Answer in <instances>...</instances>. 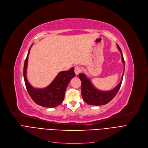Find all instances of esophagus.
Returning <instances> with one entry per match:
<instances>
[{
    "mask_svg": "<svg viewBox=\"0 0 148 148\" xmlns=\"http://www.w3.org/2000/svg\"><path fill=\"white\" fill-rule=\"evenodd\" d=\"M81 72V68L80 67H78V66H76V67H75V74L77 75L79 73H80Z\"/></svg>",
    "mask_w": 148,
    "mask_h": 148,
    "instance_id": "esophagus-1",
    "label": "esophagus"
}]
</instances>
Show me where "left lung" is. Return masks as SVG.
I'll return each mask as SVG.
<instances>
[{"label": "left lung", "instance_id": "8db88e82", "mask_svg": "<svg viewBox=\"0 0 148 148\" xmlns=\"http://www.w3.org/2000/svg\"><path fill=\"white\" fill-rule=\"evenodd\" d=\"M117 46H118V49L121 52L122 62H123L124 68H125V62L123 53H122L121 49L118 45H117ZM124 73V69L121 82L113 89L108 91H101L97 89L92 84L90 79L86 76V75L84 73H79V78L81 81V95H82V97L84 101L89 105L95 106L105 105L110 102L114 97L121 88Z\"/></svg>", "mask_w": 148, "mask_h": 148}]
</instances>
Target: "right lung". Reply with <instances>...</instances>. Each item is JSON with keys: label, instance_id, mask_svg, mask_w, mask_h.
<instances>
[{"label": "right lung", "instance_id": "obj_1", "mask_svg": "<svg viewBox=\"0 0 148 148\" xmlns=\"http://www.w3.org/2000/svg\"><path fill=\"white\" fill-rule=\"evenodd\" d=\"M30 48L29 49L24 65L23 75L25 87L30 97L35 103L43 107L54 108L62 103L67 86L70 80L75 76L74 68L72 67L67 71L59 72L53 82L47 88H34L28 82L26 76L28 56Z\"/></svg>", "mask_w": 148, "mask_h": 148}]
</instances>
